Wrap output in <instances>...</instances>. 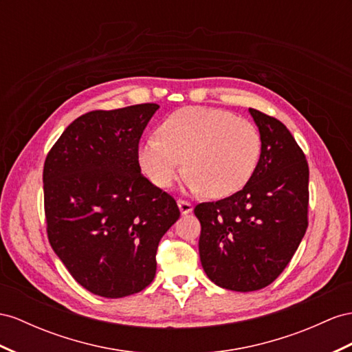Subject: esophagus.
Returning <instances> with one entry per match:
<instances>
[{
	"label": "esophagus",
	"instance_id": "1",
	"mask_svg": "<svg viewBox=\"0 0 352 352\" xmlns=\"http://www.w3.org/2000/svg\"><path fill=\"white\" fill-rule=\"evenodd\" d=\"M177 204H178V208H179V211H182V214H188L193 211V205L190 202L179 199Z\"/></svg>",
	"mask_w": 352,
	"mask_h": 352
}]
</instances>
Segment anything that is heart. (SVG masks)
Here are the masks:
<instances>
[{
    "label": "heart",
    "mask_w": 352,
    "mask_h": 352,
    "mask_svg": "<svg viewBox=\"0 0 352 352\" xmlns=\"http://www.w3.org/2000/svg\"><path fill=\"white\" fill-rule=\"evenodd\" d=\"M260 153L262 138L251 122L221 108L184 107L141 144L138 164L160 188L173 186L186 166L192 190L221 199L250 182Z\"/></svg>",
    "instance_id": "heart-1"
}]
</instances>
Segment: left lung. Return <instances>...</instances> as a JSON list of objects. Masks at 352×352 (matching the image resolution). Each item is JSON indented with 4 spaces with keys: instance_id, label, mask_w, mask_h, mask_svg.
<instances>
[{
    "instance_id": "8db88e82",
    "label": "left lung",
    "mask_w": 352,
    "mask_h": 352,
    "mask_svg": "<svg viewBox=\"0 0 352 352\" xmlns=\"http://www.w3.org/2000/svg\"><path fill=\"white\" fill-rule=\"evenodd\" d=\"M262 138L253 177L242 190L195 206L201 263L214 284L256 292L281 275L308 228L309 168L275 117L250 108Z\"/></svg>"
}]
</instances>
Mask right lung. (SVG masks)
Returning a JSON list of instances; mask_svg holds the SVG:
<instances>
[{"mask_svg":"<svg viewBox=\"0 0 352 352\" xmlns=\"http://www.w3.org/2000/svg\"><path fill=\"white\" fill-rule=\"evenodd\" d=\"M157 108L80 116L44 162L49 242L76 281L98 296L144 290L156 275L159 242L179 217L174 197L138 164L140 138Z\"/></svg>","mask_w":352,"mask_h":352,"instance_id":"1","label":"right lung"}]
</instances>
